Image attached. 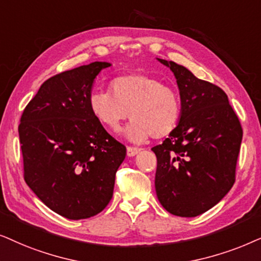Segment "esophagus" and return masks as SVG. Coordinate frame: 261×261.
Listing matches in <instances>:
<instances>
[{
    "instance_id": "esophagus-1",
    "label": "esophagus",
    "mask_w": 261,
    "mask_h": 261,
    "mask_svg": "<svg viewBox=\"0 0 261 261\" xmlns=\"http://www.w3.org/2000/svg\"><path fill=\"white\" fill-rule=\"evenodd\" d=\"M140 151H141V149L137 147H130V145H128V147L126 148L127 156H135V155H137Z\"/></svg>"
}]
</instances>
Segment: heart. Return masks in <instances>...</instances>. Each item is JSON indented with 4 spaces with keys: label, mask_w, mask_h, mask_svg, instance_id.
I'll use <instances>...</instances> for the list:
<instances>
[{
    "label": "heart",
    "mask_w": 261,
    "mask_h": 261,
    "mask_svg": "<svg viewBox=\"0 0 261 261\" xmlns=\"http://www.w3.org/2000/svg\"><path fill=\"white\" fill-rule=\"evenodd\" d=\"M88 103L95 119L111 131H117L130 117L133 121L125 134L134 142L169 136L178 126L182 111L181 98L173 87L141 74L114 79L110 93H92Z\"/></svg>",
    "instance_id": "1"
}]
</instances>
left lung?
I'll list each match as a JSON object with an SVG mask.
<instances>
[{
  "instance_id": "1",
  "label": "left lung",
  "mask_w": 261,
  "mask_h": 261,
  "mask_svg": "<svg viewBox=\"0 0 261 261\" xmlns=\"http://www.w3.org/2000/svg\"><path fill=\"white\" fill-rule=\"evenodd\" d=\"M181 98L178 126L151 150L158 159L155 190L172 215L196 217L216 205L235 182L242 127L220 87L172 61Z\"/></svg>"
}]
</instances>
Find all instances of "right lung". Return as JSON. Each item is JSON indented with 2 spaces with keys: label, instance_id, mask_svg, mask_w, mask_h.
Wrapping results in <instances>:
<instances>
[{
  "label": "right lung",
  "instance_id": "add662e5",
  "mask_svg": "<svg viewBox=\"0 0 261 261\" xmlns=\"http://www.w3.org/2000/svg\"><path fill=\"white\" fill-rule=\"evenodd\" d=\"M110 65L94 62L52 76L20 119L25 181L45 205L69 220L105 209L126 155L88 103L96 75Z\"/></svg>",
  "mask_w": 261,
  "mask_h": 261
}]
</instances>
